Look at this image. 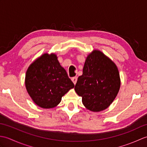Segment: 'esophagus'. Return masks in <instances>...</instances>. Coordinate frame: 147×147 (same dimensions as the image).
<instances>
[{"label":"esophagus","mask_w":147,"mask_h":147,"mask_svg":"<svg viewBox=\"0 0 147 147\" xmlns=\"http://www.w3.org/2000/svg\"><path fill=\"white\" fill-rule=\"evenodd\" d=\"M77 77L76 76H75V77H73V78H71V80H72V82H73V83L74 84V85H76V82H77Z\"/></svg>","instance_id":"obj_1"}]
</instances>
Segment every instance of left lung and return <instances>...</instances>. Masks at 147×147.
<instances>
[{
	"label": "left lung",
	"instance_id": "left-lung-1",
	"mask_svg": "<svg viewBox=\"0 0 147 147\" xmlns=\"http://www.w3.org/2000/svg\"><path fill=\"white\" fill-rule=\"evenodd\" d=\"M120 86L117 65L104 53L93 50L86 58L83 74L78 78L74 90L87 109L100 112L114 100Z\"/></svg>",
	"mask_w": 147,
	"mask_h": 147
}]
</instances>
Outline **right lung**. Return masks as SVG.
I'll return each mask as SVG.
<instances>
[{"instance_id": "add662e5", "label": "right lung", "mask_w": 147, "mask_h": 147, "mask_svg": "<svg viewBox=\"0 0 147 147\" xmlns=\"http://www.w3.org/2000/svg\"><path fill=\"white\" fill-rule=\"evenodd\" d=\"M25 86L36 105L43 109L56 107L62 97L74 87L72 81L54 53L35 59L28 68Z\"/></svg>"}]
</instances>
